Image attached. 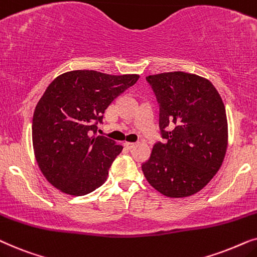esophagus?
<instances>
[{
  "instance_id": "esophagus-1",
  "label": "esophagus",
  "mask_w": 257,
  "mask_h": 257,
  "mask_svg": "<svg viewBox=\"0 0 257 257\" xmlns=\"http://www.w3.org/2000/svg\"><path fill=\"white\" fill-rule=\"evenodd\" d=\"M123 145H124L125 148L133 149V148H134V147L136 146V143H133V142H124V143H123Z\"/></svg>"
}]
</instances>
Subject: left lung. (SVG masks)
<instances>
[{
	"mask_svg": "<svg viewBox=\"0 0 257 257\" xmlns=\"http://www.w3.org/2000/svg\"><path fill=\"white\" fill-rule=\"evenodd\" d=\"M146 80L160 105L157 142L142 172L150 186L168 197L203 189L221 168L228 146L223 101L210 81L183 71L149 75Z\"/></svg>",
	"mask_w": 257,
	"mask_h": 257,
	"instance_id": "left-lung-1",
	"label": "left lung"
}]
</instances>
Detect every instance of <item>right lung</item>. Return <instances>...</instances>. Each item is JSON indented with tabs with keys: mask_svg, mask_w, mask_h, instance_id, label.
I'll return each mask as SVG.
<instances>
[{
	"mask_svg": "<svg viewBox=\"0 0 257 257\" xmlns=\"http://www.w3.org/2000/svg\"><path fill=\"white\" fill-rule=\"evenodd\" d=\"M139 75L73 70L44 91L33 117V147L41 172L62 193L82 196L101 187L123 147L96 135L104 110Z\"/></svg>",
	"mask_w": 257,
	"mask_h": 257,
	"instance_id": "add662e5",
	"label": "right lung"
}]
</instances>
